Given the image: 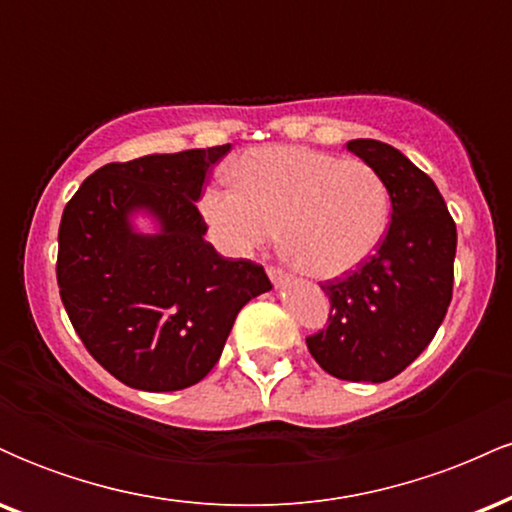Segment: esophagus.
I'll return each mask as SVG.
<instances>
[{"instance_id":"1","label":"esophagus","mask_w":512,"mask_h":512,"mask_svg":"<svg viewBox=\"0 0 512 512\" xmlns=\"http://www.w3.org/2000/svg\"><path fill=\"white\" fill-rule=\"evenodd\" d=\"M267 274H269V279H272L276 286L284 284V281H289V272H286V269H281V267H276V264H269Z\"/></svg>"}]
</instances>
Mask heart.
<instances>
[{
  "mask_svg": "<svg viewBox=\"0 0 512 512\" xmlns=\"http://www.w3.org/2000/svg\"><path fill=\"white\" fill-rule=\"evenodd\" d=\"M233 185L211 187L202 214L233 252L269 243L281 228L284 250L317 279L354 272L385 236L390 195L368 163L303 149H252L233 168Z\"/></svg>",
  "mask_w": 512,
  "mask_h": 512,
  "instance_id": "b5f03b06",
  "label": "heart"
}]
</instances>
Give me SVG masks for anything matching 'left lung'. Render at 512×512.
I'll return each instance as SVG.
<instances>
[{"instance_id": "1", "label": "left lung", "mask_w": 512, "mask_h": 512, "mask_svg": "<svg viewBox=\"0 0 512 512\" xmlns=\"http://www.w3.org/2000/svg\"><path fill=\"white\" fill-rule=\"evenodd\" d=\"M346 149L383 178L392 219L375 255L322 281L330 317L305 344L334 378L385 383L431 344L448 313L457 228L436 182L407 156L375 139H354Z\"/></svg>"}]
</instances>
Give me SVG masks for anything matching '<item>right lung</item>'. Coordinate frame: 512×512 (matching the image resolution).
Masks as SVG:
<instances>
[{
	"label": "right lung",
	"instance_id": "right-lung-1",
	"mask_svg": "<svg viewBox=\"0 0 512 512\" xmlns=\"http://www.w3.org/2000/svg\"><path fill=\"white\" fill-rule=\"evenodd\" d=\"M231 144L108 163L64 207L57 286L86 351L120 383L173 392L219 361L250 298L272 289L262 264L221 257L197 209L207 170ZM154 210L164 231L139 237L132 208Z\"/></svg>",
	"mask_w": 512,
	"mask_h": 512
}]
</instances>
